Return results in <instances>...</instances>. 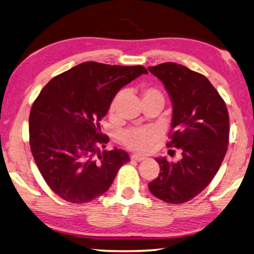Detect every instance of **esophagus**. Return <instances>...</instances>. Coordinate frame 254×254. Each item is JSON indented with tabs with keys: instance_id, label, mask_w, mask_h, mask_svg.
<instances>
[{
	"instance_id": "obj_1",
	"label": "esophagus",
	"mask_w": 254,
	"mask_h": 254,
	"mask_svg": "<svg viewBox=\"0 0 254 254\" xmlns=\"http://www.w3.org/2000/svg\"><path fill=\"white\" fill-rule=\"evenodd\" d=\"M131 160L132 161H136V162H141V161L144 160V158H143V156H140V155H136V154H132L131 155Z\"/></svg>"
}]
</instances>
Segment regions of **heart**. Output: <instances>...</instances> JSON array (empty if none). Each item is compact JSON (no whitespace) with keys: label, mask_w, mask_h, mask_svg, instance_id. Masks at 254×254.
Returning <instances> with one entry per match:
<instances>
[{"label":"heart","mask_w":254,"mask_h":254,"mask_svg":"<svg viewBox=\"0 0 254 254\" xmlns=\"http://www.w3.org/2000/svg\"><path fill=\"white\" fill-rule=\"evenodd\" d=\"M142 101L147 100H159L163 103L164 98L161 91L154 86H144L142 89ZM120 99V94H117L113 98L111 104H110V112H114ZM120 140L126 145L128 150L134 151L136 153L146 154L152 151L156 141V133L151 128H128L124 131Z\"/></svg>","instance_id":"obj_1"}]
</instances>
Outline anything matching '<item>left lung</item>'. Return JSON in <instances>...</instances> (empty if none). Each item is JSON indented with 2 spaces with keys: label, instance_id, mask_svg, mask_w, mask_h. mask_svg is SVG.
Masks as SVG:
<instances>
[{
  "label": "left lung",
  "instance_id": "1",
  "mask_svg": "<svg viewBox=\"0 0 254 254\" xmlns=\"http://www.w3.org/2000/svg\"><path fill=\"white\" fill-rule=\"evenodd\" d=\"M147 68L163 82L173 104L167 146L182 152L175 163L155 159L160 173L149 189L167 203H184L203 191L220 169L229 144L228 109L201 73L173 62Z\"/></svg>",
  "mask_w": 254,
  "mask_h": 254
}]
</instances>
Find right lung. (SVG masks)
I'll return each instance as SVG.
<instances>
[{
	"label": "right lung",
	"mask_w": 254,
	"mask_h": 254,
	"mask_svg": "<svg viewBox=\"0 0 254 254\" xmlns=\"http://www.w3.org/2000/svg\"><path fill=\"white\" fill-rule=\"evenodd\" d=\"M143 73L142 65L84 62L54 76L32 104L30 147L40 173L55 194L85 203L109 190L127 152L99 147L109 142L100 121L115 94Z\"/></svg>",
	"instance_id": "right-lung-1"
}]
</instances>
